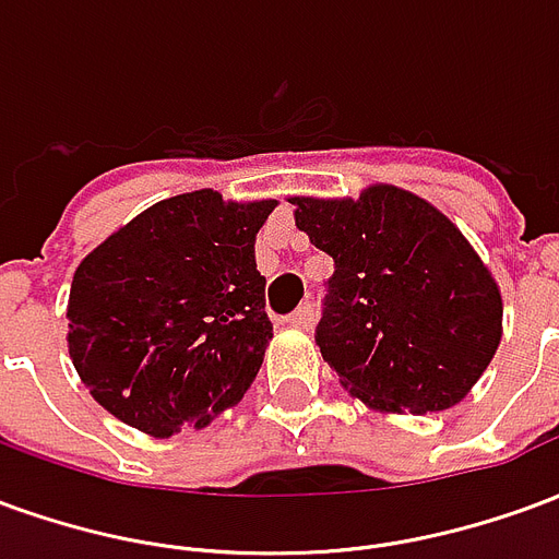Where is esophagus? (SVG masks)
Here are the masks:
<instances>
[{
  "mask_svg": "<svg viewBox=\"0 0 559 559\" xmlns=\"http://www.w3.org/2000/svg\"><path fill=\"white\" fill-rule=\"evenodd\" d=\"M287 323L296 329H311V323H314V305L311 302L299 305V308H296V311L287 317Z\"/></svg>",
  "mask_w": 559,
  "mask_h": 559,
  "instance_id": "1",
  "label": "esophagus"
}]
</instances>
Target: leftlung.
<instances>
[{"label": "left lung", "mask_w": 559, "mask_h": 559, "mask_svg": "<svg viewBox=\"0 0 559 559\" xmlns=\"http://www.w3.org/2000/svg\"><path fill=\"white\" fill-rule=\"evenodd\" d=\"M290 203L335 260L314 338L341 386L386 413L455 407L503 335L500 287L464 233L395 185Z\"/></svg>", "instance_id": "8db88e82"}]
</instances>
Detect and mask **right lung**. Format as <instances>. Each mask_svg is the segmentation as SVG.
<instances>
[{
  "label": "right lung",
  "instance_id": "1",
  "mask_svg": "<svg viewBox=\"0 0 559 559\" xmlns=\"http://www.w3.org/2000/svg\"><path fill=\"white\" fill-rule=\"evenodd\" d=\"M272 209L203 188L148 206L83 257L68 353L104 411L170 437L206 428L248 392L272 338L254 260Z\"/></svg>",
  "mask_w": 559,
  "mask_h": 559
}]
</instances>
